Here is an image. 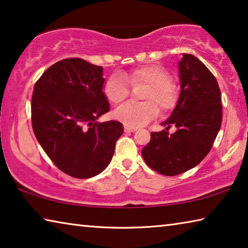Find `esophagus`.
I'll use <instances>...</instances> for the list:
<instances>
[{
    "mask_svg": "<svg viewBox=\"0 0 248 248\" xmlns=\"http://www.w3.org/2000/svg\"><path fill=\"white\" fill-rule=\"evenodd\" d=\"M137 131L136 128H131V127H124V132H134Z\"/></svg>",
    "mask_w": 248,
    "mask_h": 248,
    "instance_id": "esophagus-1",
    "label": "esophagus"
}]
</instances>
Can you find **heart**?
<instances>
[{"label": "heart", "mask_w": 248, "mask_h": 248, "mask_svg": "<svg viewBox=\"0 0 248 248\" xmlns=\"http://www.w3.org/2000/svg\"><path fill=\"white\" fill-rule=\"evenodd\" d=\"M170 79V74L165 69L155 64L143 65L130 72L112 75L104 86V94L111 104H119L127 98L129 87L125 80L132 86L146 85L142 96L146 102L121 105L114 111V118L125 127L139 128L157 116L156 104L163 112L170 111L178 102L177 89Z\"/></svg>", "instance_id": "heart-1"}]
</instances>
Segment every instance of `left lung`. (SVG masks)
Wrapping results in <instances>:
<instances>
[{
    "mask_svg": "<svg viewBox=\"0 0 248 248\" xmlns=\"http://www.w3.org/2000/svg\"><path fill=\"white\" fill-rule=\"evenodd\" d=\"M180 93L173 112L151 133L142 156L151 169L175 176L194 169L211 150L222 121L221 92L216 78L198 58L183 53L178 62ZM175 126L170 135L167 130Z\"/></svg>",
    "mask_w": 248,
    "mask_h": 248,
    "instance_id": "1",
    "label": "left lung"
}]
</instances>
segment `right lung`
<instances>
[{"instance_id": "obj_1", "label": "right lung", "mask_w": 248, "mask_h": 248, "mask_svg": "<svg viewBox=\"0 0 248 248\" xmlns=\"http://www.w3.org/2000/svg\"><path fill=\"white\" fill-rule=\"evenodd\" d=\"M104 83L102 66L70 58L50 66L33 87V133L54 165L75 178L102 173L124 133L119 121H96L110 109Z\"/></svg>"}]
</instances>
